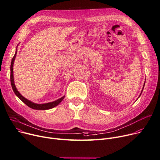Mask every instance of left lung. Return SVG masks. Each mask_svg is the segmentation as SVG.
I'll return each instance as SVG.
<instances>
[{
  "label": "left lung",
  "instance_id": "left-lung-1",
  "mask_svg": "<svg viewBox=\"0 0 160 160\" xmlns=\"http://www.w3.org/2000/svg\"><path fill=\"white\" fill-rule=\"evenodd\" d=\"M143 88H144V85H143ZM142 91H143V90H142ZM141 94H142V93H140V95H141Z\"/></svg>",
  "mask_w": 160,
  "mask_h": 160
}]
</instances>
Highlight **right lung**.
<instances>
[{"mask_svg":"<svg viewBox=\"0 0 160 160\" xmlns=\"http://www.w3.org/2000/svg\"><path fill=\"white\" fill-rule=\"evenodd\" d=\"M17 51H16L15 54L14 55L13 59L11 60V75H10V79H11V87L12 88H13L15 95L19 98V99L23 102L25 103L28 106H29L31 108L34 109H39V110H45V109H51L57 105H58L61 101H63L65 97H62L60 99H58L57 101H55L52 102H49V103H46V104H35L34 102H31L30 101L26 99V98H24L17 90L15 85L14 83V79H13V63H14V61L15 59V57L17 56Z\"/></svg>","mask_w":160,"mask_h":160,"instance_id":"1","label":"right lung"}]
</instances>
